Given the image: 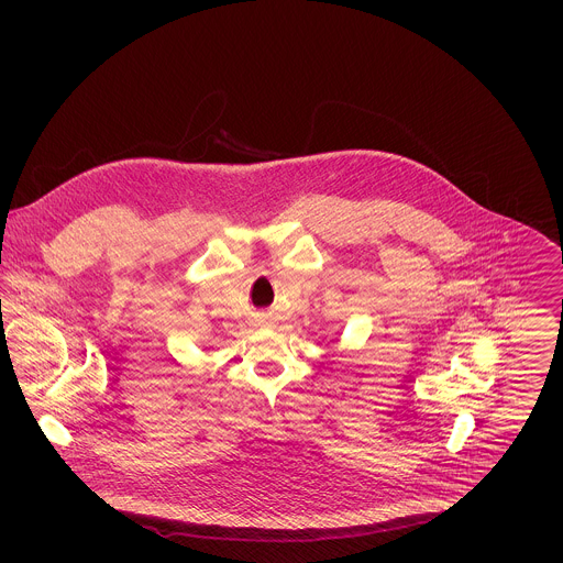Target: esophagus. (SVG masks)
Here are the masks:
<instances>
[{
  "label": "esophagus",
  "mask_w": 563,
  "mask_h": 563,
  "mask_svg": "<svg viewBox=\"0 0 563 563\" xmlns=\"http://www.w3.org/2000/svg\"><path fill=\"white\" fill-rule=\"evenodd\" d=\"M274 317L272 314H260L257 319H255V327H260V329H269V327H274Z\"/></svg>",
  "instance_id": "obj_1"
}]
</instances>
